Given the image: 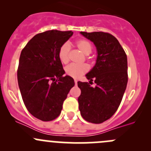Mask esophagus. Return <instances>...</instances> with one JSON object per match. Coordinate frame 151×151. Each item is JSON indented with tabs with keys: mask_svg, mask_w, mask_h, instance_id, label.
<instances>
[{
	"mask_svg": "<svg viewBox=\"0 0 151 151\" xmlns=\"http://www.w3.org/2000/svg\"><path fill=\"white\" fill-rule=\"evenodd\" d=\"M77 80H74V83H75V85H77Z\"/></svg>",
	"mask_w": 151,
	"mask_h": 151,
	"instance_id": "esophagus-1",
	"label": "esophagus"
}]
</instances>
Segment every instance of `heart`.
I'll return each instance as SVG.
<instances>
[{
	"instance_id": "heart-1",
	"label": "heart",
	"mask_w": 151,
	"mask_h": 151,
	"mask_svg": "<svg viewBox=\"0 0 151 151\" xmlns=\"http://www.w3.org/2000/svg\"><path fill=\"white\" fill-rule=\"evenodd\" d=\"M75 46L85 55H89L93 51V45L91 42L87 39H81L75 42ZM70 46L68 44L64 43L60 47L58 50V58L63 64H66L69 60ZM89 67L87 64H70L65 68L66 74L73 78H79L82 75L88 72Z\"/></svg>"
}]
</instances>
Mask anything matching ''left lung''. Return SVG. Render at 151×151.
Here are the masks:
<instances>
[{
  "label": "left lung",
  "instance_id": "obj_1",
  "mask_svg": "<svg viewBox=\"0 0 151 151\" xmlns=\"http://www.w3.org/2000/svg\"><path fill=\"white\" fill-rule=\"evenodd\" d=\"M96 47V63L86 74L89 83L77 82L81 90L78 98L82 117L90 123L109 119L121 104L128 83L127 56L118 39L104 32H80ZM93 81L97 85H89Z\"/></svg>",
  "mask_w": 151,
  "mask_h": 151
}]
</instances>
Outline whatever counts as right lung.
<instances>
[{"label": "right lung", "mask_w": 151, "mask_h": 151, "mask_svg": "<svg viewBox=\"0 0 151 151\" xmlns=\"http://www.w3.org/2000/svg\"><path fill=\"white\" fill-rule=\"evenodd\" d=\"M73 32L47 30L36 34L21 52L17 80L22 100L28 112L42 121L59 116L63 101L74 82L63 76L58 58L60 47Z\"/></svg>", "instance_id": "right-lung-1"}]
</instances>
